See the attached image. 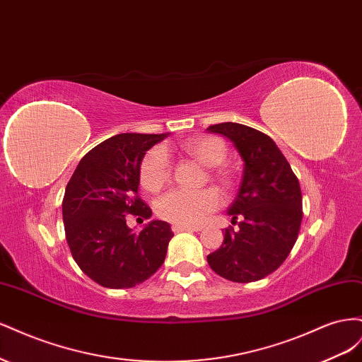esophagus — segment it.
Returning <instances> with one entry per match:
<instances>
[{
	"instance_id": "1",
	"label": "esophagus",
	"mask_w": 362,
	"mask_h": 362,
	"mask_svg": "<svg viewBox=\"0 0 362 362\" xmlns=\"http://www.w3.org/2000/svg\"><path fill=\"white\" fill-rule=\"evenodd\" d=\"M172 231H173V233H184V231H187V233H198V231H201V228L187 226V225H181V223H175V225H172Z\"/></svg>"
}]
</instances>
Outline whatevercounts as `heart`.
Wrapping results in <instances>:
<instances>
[{
  "label": "heart",
  "mask_w": 362,
  "mask_h": 362,
  "mask_svg": "<svg viewBox=\"0 0 362 362\" xmlns=\"http://www.w3.org/2000/svg\"><path fill=\"white\" fill-rule=\"evenodd\" d=\"M184 151L202 166L211 168V177L223 185L229 184V173L221 168L226 160V148L217 137H199L184 144ZM172 163L166 148L156 146L141 160L140 182L144 189L156 193L170 180ZM221 205V196L214 189L189 192L175 189L166 193L157 204L158 214L173 223L187 226L201 225Z\"/></svg>",
  "instance_id": "b5f03b06"
}]
</instances>
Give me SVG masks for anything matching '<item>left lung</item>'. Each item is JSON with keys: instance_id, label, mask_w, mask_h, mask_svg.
<instances>
[{"instance_id": "1", "label": "left lung", "mask_w": 362, "mask_h": 362, "mask_svg": "<svg viewBox=\"0 0 362 362\" xmlns=\"http://www.w3.org/2000/svg\"><path fill=\"white\" fill-rule=\"evenodd\" d=\"M226 136L245 161L243 180L228 214L223 243L206 257L210 267L233 282H254L275 272L291 252L302 222L299 180L267 134L235 122L210 125Z\"/></svg>"}]
</instances>
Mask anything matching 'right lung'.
<instances>
[{
    "mask_svg": "<svg viewBox=\"0 0 362 362\" xmlns=\"http://www.w3.org/2000/svg\"><path fill=\"white\" fill-rule=\"evenodd\" d=\"M166 134L124 133L104 140L80 160L64 190V234L76 264L107 288H131L161 267L173 233L152 221L131 233L127 214L149 218L139 196L140 164Z\"/></svg>",
    "mask_w": 362,
    "mask_h": 362,
    "instance_id": "right-lung-1",
    "label": "right lung"
}]
</instances>
